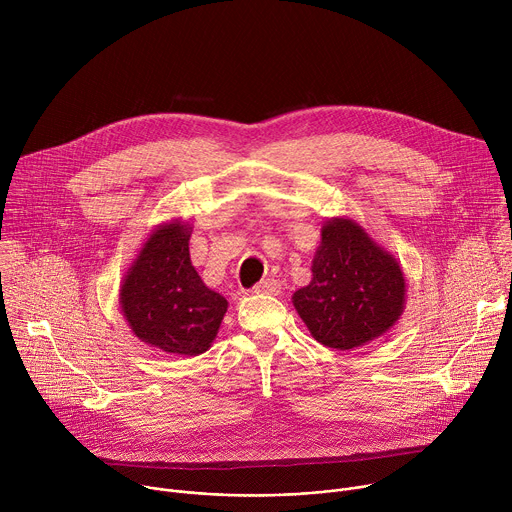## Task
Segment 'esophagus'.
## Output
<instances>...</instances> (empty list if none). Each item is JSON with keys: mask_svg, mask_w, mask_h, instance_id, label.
Segmentation results:
<instances>
[{"mask_svg": "<svg viewBox=\"0 0 512 512\" xmlns=\"http://www.w3.org/2000/svg\"><path fill=\"white\" fill-rule=\"evenodd\" d=\"M255 294H265V296H277L281 291V285L277 279H263L253 287Z\"/></svg>", "mask_w": 512, "mask_h": 512, "instance_id": "34e87169", "label": "esophagus"}]
</instances>
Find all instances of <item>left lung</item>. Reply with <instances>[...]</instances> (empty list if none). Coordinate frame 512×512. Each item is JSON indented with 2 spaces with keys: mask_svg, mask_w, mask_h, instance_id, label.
<instances>
[{
  "mask_svg": "<svg viewBox=\"0 0 512 512\" xmlns=\"http://www.w3.org/2000/svg\"><path fill=\"white\" fill-rule=\"evenodd\" d=\"M312 279L291 302L324 346L350 350L381 338L401 318L407 283L399 261L352 218L322 225Z\"/></svg>",
  "mask_w": 512,
  "mask_h": 512,
  "instance_id": "obj_1",
  "label": "left lung"
}]
</instances>
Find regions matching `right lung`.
<instances>
[{
	"instance_id": "add662e5",
	"label": "right lung",
	"mask_w": 512,
	"mask_h": 512,
	"mask_svg": "<svg viewBox=\"0 0 512 512\" xmlns=\"http://www.w3.org/2000/svg\"><path fill=\"white\" fill-rule=\"evenodd\" d=\"M192 225L174 218L145 239L119 285L121 314L145 344L198 356L221 328L229 302L210 289L190 261Z\"/></svg>"
}]
</instances>
